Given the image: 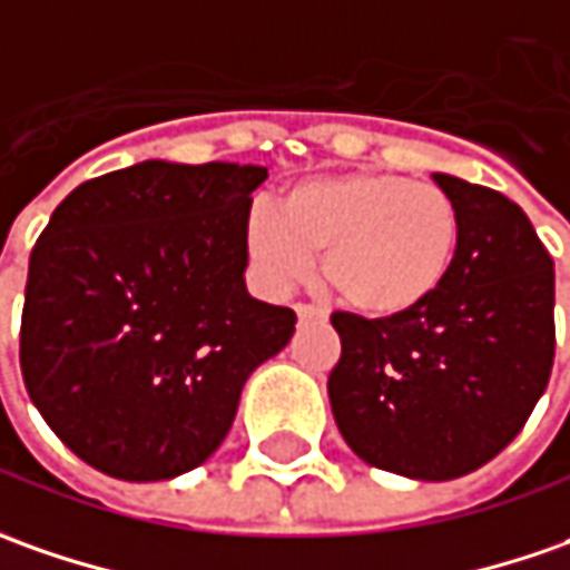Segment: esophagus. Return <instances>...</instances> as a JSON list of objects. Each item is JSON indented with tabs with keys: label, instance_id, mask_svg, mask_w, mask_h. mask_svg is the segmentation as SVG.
Masks as SVG:
<instances>
[{
	"label": "esophagus",
	"instance_id": "1",
	"mask_svg": "<svg viewBox=\"0 0 570 570\" xmlns=\"http://www.w3.org/2000/svg\"><path fill=\"white\" fill-rule=\"evenodd\" d=\"M296 315H299V322H324L327 318V312L318 308V305H308V303H296Z\"/></svg>",
	"mask_w": 570,
	"mask_h": 570
}]
</instances>
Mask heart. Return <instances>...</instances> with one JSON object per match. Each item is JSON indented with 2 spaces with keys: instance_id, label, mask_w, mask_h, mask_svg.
<instances>
[{
  "instance_id": "b5f03b06",
  "label": "heart",
  "mask_w": 570,
  "mask_h": 570,
  "mask_svg": "<svg viewBox=\"0 0 570 570\" xmlns=\"http://www.w3.org/2000/svg\"><path fill=\"white\" fill-rule=\"evenodd\" d=\"M246 243L274 289L299 284L322 255L324 281L350 308L387 318L439 293L461 246V210L439 186L397 173H341L252 214Z\"/></svg>"
}]
</instances>
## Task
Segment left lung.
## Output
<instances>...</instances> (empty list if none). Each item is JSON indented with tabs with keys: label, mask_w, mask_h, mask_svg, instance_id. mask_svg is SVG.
<instances>
[{
	"label": "left lung",
	"mask_w": 570,
	"mask_h": 570,
	"mask_svg": "<svg viewBox=\"0 0 570 570\" xmlns=\"http://www.w3.org/2000/svg\"><path fill=\"white\" fill-rule=\"evenodd\" d=\"M461 210V246L425 303L387 318L334 312L327 394L344 442L410 480H458L518 439L556 360V271L511 198L432 176Z\"/></svg>",
	"instance_id": "left-lung-1"
}]
</instances>
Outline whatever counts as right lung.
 Listing matches in <instances>:
<instances>
[{
	"label": "right lung",
	"instance_id": "add662e5",
	"mask_svg": "<svg viewBox=\"0 0 570 570\" xmlns=\"http://www.w3.org/2000/svg\"><path fill=\"white\" fill-rule=\"evenodd\" d=\"M265 167L145 160L88 179L30 252L21 375L52 432L128 482L188 473L226 439L246 379L296 312L246 289Z\"/></svg>",
	"mask_w": 570,
	"mask_h": 570
}]
</instances>
